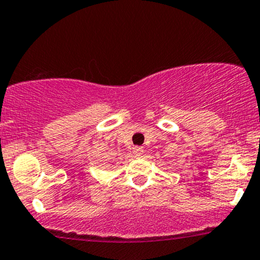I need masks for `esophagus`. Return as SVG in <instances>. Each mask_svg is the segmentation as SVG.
Segmentation results:
<instances>
[{"instance_id": "esophagus-1", "label": "esophagus", "mask_w": 260, "mask_h": 260, "mask_svg": "<svg viewBox=\"0 0 260 260\" xmlns=\"http://www.w3.org/2000/svg\"><path fill=\"white\" fill-rule=\"evenodd\" d=\"M133 152H134V154H135V157H141V155L143 154V148L136 146V147H134Z\"/></svg>"}]
</instances>
